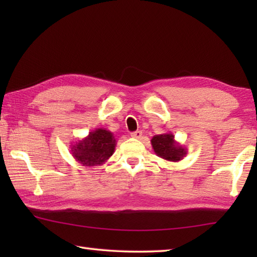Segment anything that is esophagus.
Wrapping results in <instances>:
<instances>
[{
	"label": "esophagus",
	"instance_id": "obj_1",
	"mask_svg": "<svg viewBox=\"0 0 257 257\" xmlns=\"http://www.w3.org/2000/svg\"><path fill=\"white\" fill-rule=\"evenodd\" d=\"M130 136H132L133 138H136V139H139L142 136H143V133L141 132V130H137V132H134L130 134Z\"/></svg>",
	"mask_w": 257,
	"mask_h": 257
}]
</instances>
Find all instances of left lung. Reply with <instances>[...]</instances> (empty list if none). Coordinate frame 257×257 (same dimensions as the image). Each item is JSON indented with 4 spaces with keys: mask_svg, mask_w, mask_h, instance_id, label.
<instances>
[{
    "mask_svg": "<svg viewBox=\"0 0 257 257\" xmlns=\"http://www.w3.org/2000/svg\"><path fill=\"white\" fill-rule=\"evenodd\" d=\"M151 144L159 158L170 162H179L187 155V149L176 142L172 133L155 135L151 139Z\"/></svg>",
    "mask_w": 257,
    "mask_h": 257,
    "instance_id": "left-lung-1",
    "label": "left lung"
}]
</instances>
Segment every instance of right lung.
Returning a JSON list of instances; mask_svg holds the SVG:
<instances>
[{
    "label": "right lung",
    "instance_id": "add662e5",
    "mask_svg": "<svg viewBox=\"0 0 257 257\" xmlns=\"http://www.w3.org/2000/svg\"><path fill=\"white\" fill-rule=\"evenodd\" d=\"M116 139L110 130L97 128L88 136L72 144L71 154L78 163L85 167L102 165L114 153Z\"/></svg>",
    "mask_w": 257,
    "mask_h": 257
}]
</instances>
